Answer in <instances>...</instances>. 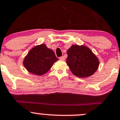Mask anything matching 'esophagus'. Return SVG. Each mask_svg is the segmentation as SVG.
<instances>
[{
    "label": "esophagus",
    "instance_id": "obj_1",
    "mask_svg": "<svg viewBox=\"0 0 120 120\" xmlns=\"http://www.w3.org/2000/svg\"><path fill=\"white\" fill-rule=\"evenodd\" d=\"M59 59H61V60H65V57L64 56H61L59 58Z\"/></svg>",
    "mask_w": 120,
    "mask_h": 120
}]
</instances>
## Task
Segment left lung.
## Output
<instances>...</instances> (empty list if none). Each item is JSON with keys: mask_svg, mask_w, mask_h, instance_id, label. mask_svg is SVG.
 Returning a JSON list of instances; mask_svg holds the SVG:
<instances>
[{"mask_svg": "<svg viewBox=\"0 0 120 120\" xmlns=\"http://www.w3.org/2000/svg\"><path fill=\"white\" fill-rule=\"evenodd\" d=\"M67 64L72 73L79 78L91 76L98 68L100 61L89 48L72 45L67 51Z\"/></svg>", "mask_w": 120, "mask_h": 120, "instance_id": "1", "label": "left lung"}]
</instances>
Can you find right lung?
I'll use <instances>...</instances> for the list:
<instances>
[{
    "mask_svg": "<svg viewBox=\"0 0 120 120\" xmlns=\"http://www.w3.org/2000/svg\"><path fill=\"white\" fill-rule=\"evenodd\" d=\"M58 60L54 52L45 44L34 46L23 59V65L29 72L36 75L46 74Z\"/></svg>",
    "mask_w": 120,
    "mask_h": 120,
    "instance_id": "right-lung-1",
    "label": "right lung"
}]
</instances>
